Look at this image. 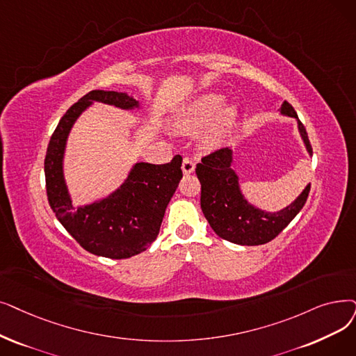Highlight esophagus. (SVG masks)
Wrapping results in <instances>:
<instances>
[{
  "label": "esophagus",
  "mask_w": 356,
  "mask_h": 356,
  "mask_svg": "<svg viewBox=\"0 0 356 356\" xmlns=\"http://www.w3.org/2000/svg\"><path fill=\"white\" fill-rule=\"evenodd\" d=\"M181 170H183L184 175H191L193 170H195V161L192 159L186 157V159L183 160V163H181Z\"/></svg>",
  "instance_id": "34e87169"
}]
</instances>
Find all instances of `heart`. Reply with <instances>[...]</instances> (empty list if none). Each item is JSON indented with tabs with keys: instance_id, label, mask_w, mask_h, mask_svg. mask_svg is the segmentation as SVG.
<instances>
[{
	"instance_id": "b5f03b06",
	"label": "heart",
	"mask_w": 356,
	"mask_h": 356,
	"mask_svg": "<svg viewBox=\"0 0 356 356\" xmlns=\"http://www.w3.org/2000/svg\"><path fill=\"white\" fill-rule=\"evenodd\" d=\"M225 96L220 92H205L192 103H189L177 118L176 128L183 134H192L205 129L209 124L207 134V145H221L229 134L233 132L237 123V107L225 106Z\"/></svg>"
}]
</instances>
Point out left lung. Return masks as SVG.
Here are the masks:
<instances>
[{"label":"left lung","mask_w":356,"mask_h":356,"mask_svg":"<svg viewBox=\"0 0 356 356\" xmlns=\"http://www.w3.org/2000/svg\"><path fill=\"white\" fill-rule=\"evenodd\" d=\"M281 113L296 118L293 107L284 102ZM298 129L307 151L313 156V148L301 120ZM233 151L229 148L215 149L196 164V176L200 181V208L212 229L221 238L241 244L259 245L273 240L296 218L310 193V184L293 202L280 212H265L254 208L243 197L238 188V177L231 170Z\"/></svg>","instance_id":"left-lung-1"}]
</instances>
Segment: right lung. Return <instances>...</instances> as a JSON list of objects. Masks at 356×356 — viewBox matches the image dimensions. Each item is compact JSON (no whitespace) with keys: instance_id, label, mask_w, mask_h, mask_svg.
I'll use <instances>...</instances> for the list:
<instances>
[{"instance_id":"right-lung-1","label":"right lung","mask_w":356,"mask_h":356,"mask_svg":"<svg viewBox=\"0 0 356 356\" xmlns=\"http://www.w3.org/2000/svg\"><path fill=\"white\" fill-rule=\"evenodd\" d=\"M92 102L120 109L138 106L125 92L104 90H92L74 103L60 118L46 149V195L59 222L83 249L109 259H128L157 238L165 208L183 177L181 157L175 156L165 164L136 163L120 189L75 211L63 173L64 149L74 122Z\"/></svg>"}]
</instances>
